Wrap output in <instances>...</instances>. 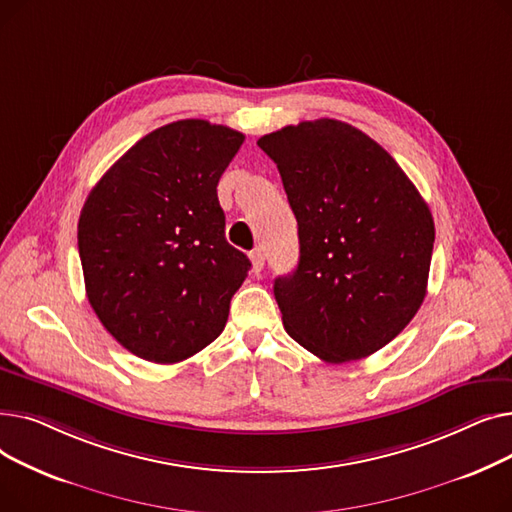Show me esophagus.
I'll return each instance as SVG.
<instances>
[{
  "label": "esophagus",
  "mask_w": 512,
  "mask_h": 512,
  "mask_svg": "<svg viewBox=\"0 0 512 512\" xmlns=\"http://www.w3.org/2000/svg\"><path fill=\"white\" fill-rule=\"evenodd\" d=\"M263 263H265V253L261 249H255L251 253V265H253V272L259 274L263 270Z\"/></svg>",
  "instance_id": "34e87169"
}]
</instances>
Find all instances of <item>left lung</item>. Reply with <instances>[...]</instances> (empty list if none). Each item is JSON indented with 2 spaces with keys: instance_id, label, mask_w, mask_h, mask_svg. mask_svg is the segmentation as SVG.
Instances as JSON below:
<instances>
[{
  "instance_id": "left-lung-1",
  "label": "left lung",
  "mask_w": 512,
  "mask_h": 512,
  "mask_svg": "<svg viewBox=\"0 0 512 512\" xmlns=\"http://www.w3.org/2000/svg\"><path fill=\"white\" fill-rule=\"evenodd\" d=\"M299 224V265L274 282L286 332L326 363L357 361L419 311L434 218L394 157L359 128L321 118L265 134Z\"/></svg>"
}]
</instances>
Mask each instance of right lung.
<instances>
[{
  "mask_svg": "<svg viewBox=\"0 0 512 512\" xmlns=\"http://www.w3.org/2000/svg\"><path fill=\"white\" fill-rule=\"evenodd\" d=\"M245 134L178 120L132 145L78 220L87 297L126 351L170 365L218 338L251 261L226 240L218 182Z\"/></svg>",
  "mask_w": 512,
  "mask_h": 512,
  "instance_id": "1",
  "label": "right lung"
}]
</instances>
